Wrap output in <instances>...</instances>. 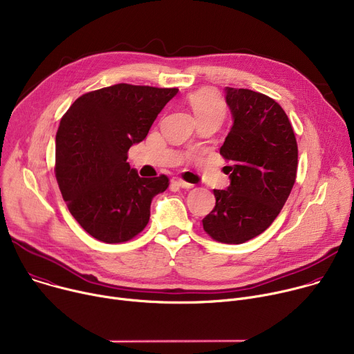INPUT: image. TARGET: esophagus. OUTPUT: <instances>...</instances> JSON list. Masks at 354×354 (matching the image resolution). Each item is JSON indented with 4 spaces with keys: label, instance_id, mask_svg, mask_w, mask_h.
Wrapping results in <instances>:
<instances>
[{
    "label": "esophagus",
    "instance_id": "34e87169",
    "mask_svg": "<svg viewBox=\"0 0 354 354\" xmlns=\"http://www.w3.org/2000/svg\"><path fill=\"white\" fill-rule=\"evenodd\" d=\"M171 185L176 186V187H182V189H192V187H194V185H190V183H187V182H185L182 179H178V178H174L171 180Z\"/></svg>",
    "mask_w": 354,
    "mask_h": 354
}]
</instances>
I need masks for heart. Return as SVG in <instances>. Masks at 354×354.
Returning <instances> with one entry per match:
<instances>
[{"label": "heart", "mask_w": 354, "mask_h": 354, "mask_svg": "<svg viewBox=\"0 0 354 354\" xmlns=\"http://www.w3.org/2000/svg\"><path fill=\"white\" fill-rule=\"evenodd\" d=\"M187 103L198 121L214 118L220 121L224 114V104L220 95L212 88H202L187 95Z\"/></svg>", "instance_id": "obj_1"}]
</instances>
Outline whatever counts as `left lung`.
<instances>
[{
	"label": "left lung",
	"mask_w": 354,
	"mask_h": 354,
	"mask_svg": "<svg viewBox=\"0 0 354 354\" xmlns=\"http://www.w3.org/2000/svg\"><path fill=\"white\" fill-rule=\"evenodd\" d=\"M233 125L220 148L232 162L227 189H214V209L202 220L216 241L245 243L266 232L283 207L297 178L298 145L292 125L271 97L226 87Z\"/></svg>",
	"instance_id": "8db88e82"
}]
</instances>
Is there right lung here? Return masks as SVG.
I'll list each match as a JSON object with an SVG mask.
<instances>
[{
	"label": "right lung",
	"instance_id": "right-lung-1",
	"mask_svg": "<svg viewBox=\"0 0 354 354\" xmlns=\"http://www.w3.org/2000/svg\"><path fill=\"white\" fill-rule=\"evenodd\" d=\"M178 88L114 84L86 93L62 117L55 174L63 201L80 226L103 243H124L149 221L165 175L141 178L127 162Z\"/></svg>",
	"mask_w": 354,
	"mask_h": 354
}]
</instances>
